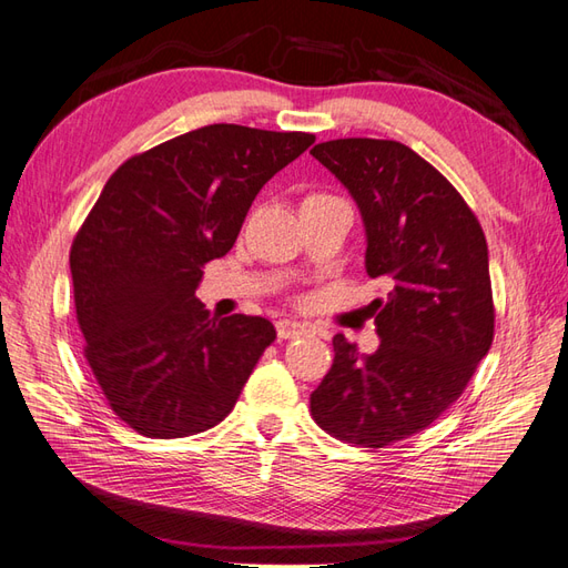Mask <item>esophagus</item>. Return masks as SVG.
Listing matches in <instances>:
<instances>
[{
	"label": "esophagus",
	"instance_id": "obj_1",
	"mask_svg": "<svg viewBox=\"0 0 568 568\" xmlns=\"http://www.w3.org/2000/svg\"><path fill=\"white\" fill-rule=\"evenodd\" d=\"M277 329V339H297V336H303L307 332L305 324L293 322V320H281L275 324Z\"/></svg>",
	"mask_w": 568,
	"mask_h": 568
}]
</instances>
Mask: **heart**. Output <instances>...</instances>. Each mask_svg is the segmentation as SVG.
I'll use <instances>...</instances> for the list:
<instances>
[{
  "instance_id": "heart-1",
  "label": "heart",
  "mask_w": 568,
  "mask_h": 568,
  "mask_svg": "<svg viewBox=\"0 0 568 568\" xmlns=\"http://www.w3.org/2000/svg\"><path fill=\"white\" fill-rule=\"evenodd\" d=\"M312 197H320V195H312Z\"/></svg>"
}]
</instances>
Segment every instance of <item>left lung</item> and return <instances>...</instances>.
<instances>
[{
    "instance_id": "8db88e82",
    "label": "left lung",
    "mask_w": 568,
    "mask_h": 568,
    "mask_svg": "<svg viewBox=\"0 0 568 568\" xmlns=\"http://www.w3.org/2000/svg\"><path fill=\"white\" fill-rule=\"evenodd\" d=\"M352 192L366 226V273L388 285L368 305L381 346L334 336V364L310 395L317 425L383 449L449 409L496 332L488 244L437 168L388 139H336L310 151Z\"/></svg>"
}]
</instances>
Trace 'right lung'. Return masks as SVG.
Returning <instances> with one entry per match:
<instances>
[{
  "instance_id": "obj_1",
  "label": "right lung",
  "mask_w": 568,
  "mask_h": 568,
  "mask_svg": "<svg viewBox=\"0 0 568 568\" xmlns=\"http://www.w3.org/2000/svg\"><path fill=\"white\" fill-rule=\"evenodd\" d=\"M305 131L210 124L131 155L70 246L84 358L114 415L143 437L200 434L232 413L275 339L268 320H224L195 297L251 202L305 153Z\"/></svg>"
}]
</instances>
